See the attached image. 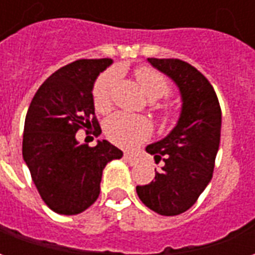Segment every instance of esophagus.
<instances>
[{"mask_svg":"<svg viewBox=\"0 0 255 255\" xmlns=\"http://www.w3.org/2000/svg\"><path fill=\"white\" fill-rule=\"evenodd\" d=\"M124 160L127 161L128 164H131V165H135V164L138 162L139 158L135 154H131V153H126V154H124Z\"/></svg>","mask_w":255,"mask_h":255,"instance_id":"1","label":"esophagus"}]
</instances>
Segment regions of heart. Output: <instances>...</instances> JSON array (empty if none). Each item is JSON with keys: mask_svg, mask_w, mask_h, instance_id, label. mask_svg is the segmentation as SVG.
Instances as JSON below:
<instances>
[{"mask_svg": "<svg viewBox=\"0 0 255 255\" xmlns=\"http://www.w3.org/2000/svg\"><path fill=\"white\" fill-rule=\"evenodd\" d=\"M135 78L138 80L140 89L150 100H158L166 97L172 91L169 79L155 68L149 65H140L135 69ZM116 71H106L98 76L93 87V101L97 111L108 112L112 106V93L116 84ZM161 120L165 123L172 122L176 112L171 105H162L158 109ZM151 126L144 117L132 116L128 113H115L105 123V133L112 142L120 147H132L142 142L150 135Z\"/></svg>", "mask_w": 255, "mask_h": 255, "instance_id": "heart-1", "label": "heart"}]
</instances>
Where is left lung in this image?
Wrapping results in <instances>:
<instances>
[{
	"label": "left lung",
	"instance_id": "1",
	"mask_svg": "<svg viewBox=\"0 0 255 255\" xmlns=\"http://www.w3.org/2000/svg\"><path fill=\"white\" fill-rule=\"evenodd\" d=\"M149 63L176 82L183 109L173 131L146 147L157 164H165L149 184L136 186V192L155 213L177 216L197 202L213 176L221 108L213 86L191 64L179 58H149Z\"/></svg>",
	"mask_w": 255,
	"mask_h": 255
}]
</instances>
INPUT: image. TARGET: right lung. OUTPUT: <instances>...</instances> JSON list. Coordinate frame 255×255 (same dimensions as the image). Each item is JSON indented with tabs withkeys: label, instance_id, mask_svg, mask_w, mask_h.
Segmentation results:
<instances>
[{
	"label": "right lung",
	"instance_id": "right-lung-1",
	"mask_svg": "<svg viewBox=\"0 0 255 255\" xmlns=\"http://www.w3.org/2000/svg\"><path fill=\"white\" fill-rule=\"evenodd\" d=\"M111 64V58H82L60 68L42 83L27 112L23 158L43 202L58 214L90 208L100 195L105 165L123 157L108 140L93 147L76 140L80 129L95 138L101 133L91 90Z\"/></svg>",
	"mask_w": 255,
	"mask_h": 255
}]
</instances>
